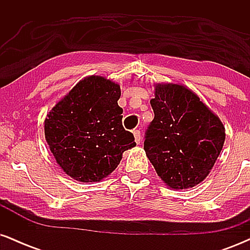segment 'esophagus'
I'll list each match as a JSON object with an SVG mask.
<instances>
[{
  "instance_id": "esophagus-1",
  "label": "esophagus",
  "mask_w": 250,
  "mask_h": 250,
  "mask_svg": "<svg viewBox=\"0 0 250 250\" xmlns=\"http://www.w3.org/2000/svg\"><path fill=\"white\" fill-rule=\"evenodd\" d=\"M133 134H134V137H135V142H136V143L141 142V131L134 130Z\"/></svg>"
}]
</instances>
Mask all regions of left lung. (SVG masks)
<instances>
[{"mask_svg": "<svg viewBox=\"0 0 250 250\" xmlns=\"http://www.w3.org/2000/svg\"><path fill=\"white\" fill-rule=\"evenodd\" d=\"M150 104L155 116L145 135L149 161L170 188L195 187L208 176L222 150V122L180 84H157Z\"/></svg>", "mask_w": 250, "mask_h": 250, "instance_id": "8db88e82", "label": "left lung"}]
</instances>
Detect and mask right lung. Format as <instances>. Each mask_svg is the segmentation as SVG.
<instances>
[{"instance_id":"right-lung-1","label":"right lung","mask_w":250,"mask_h":250,"mask_svg":"<svg viewBox=\"0 0 250 250\" xmlns=\"http://www.w3.org/2000/svg\"><path fill=\"white\" fill-rule=\"evenodd\" d=\"M120 96L119 84L89 76L47 115L45 140L60 167L74 180L101 181L115 170L123 151L136 146L122 125Z\"/></svg>"}]
</instances>
